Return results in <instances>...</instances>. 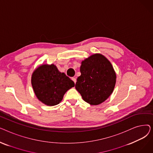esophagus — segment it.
Instances as JSON below:
<instances>
[{
    "mask_svg": "<svg viewBox=\"0 0 153 153\" xmlns=\"http://www.w3.org/2000/svg\"><path fill=\"white\" fill-rule=\"evenodd\" d=\"M72 81H74V82L76 84V79L75 78V77H72V79H71Z\"/></svg>",
    "mask_w": 153,
    "mask_h": 153,
    "instance_id": "esophagus-1",
    "label": "esophagus"
}]
</instances>
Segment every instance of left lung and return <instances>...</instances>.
<instances>
[{
    "label": "left lung",
    "mask_w": 153,
    "mask_h": 153,
    "mask_svg": "<svg viewBox=\"0 0 153 153\" xmlns=\"http://www.w3.org/2000/svg\"><path fill=\"white\" fill-rule=\"evenodd\" d=\"M81 75L75 87L83 100L91 105L103 102L113 92L116 74L110 62L103 55L95 54L82 62Z\"/></svg>",
    "instance_id": "obj_1"
}]
</instances>
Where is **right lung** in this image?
I'll return each mask as SVG.
<instances>
[{
  "label": "right lung",
  "instance_id": "right-lung-1",
  "mask_svg": "<svg viewBox=\"0 0 153 153\" xmlns=\"http://www.w3.org/2000/svg\"><path fill=\"white\" fill-rule=\"evenodd\" d=\"M31 84L37 98L45 105H58L74 82L54 64L38 67L31 77Z\"/></svg>",
  "mask_w": 153,
  "mask_h": 153
}]
</instances>
